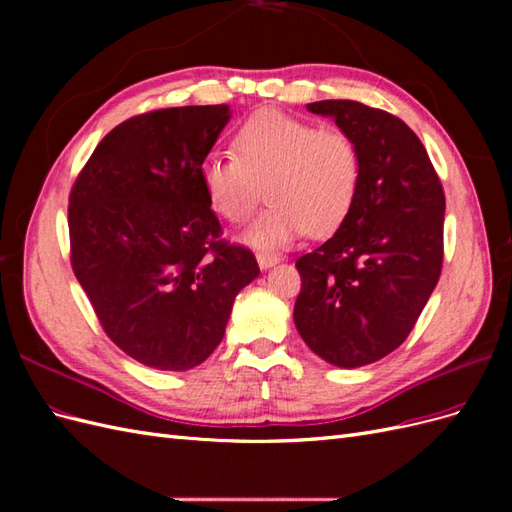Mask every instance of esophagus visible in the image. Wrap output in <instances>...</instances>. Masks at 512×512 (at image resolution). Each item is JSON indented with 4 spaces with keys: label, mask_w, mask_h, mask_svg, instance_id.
Here are the masks:
<instances>
[{
    "label": "esophagus",
    "mask_w": 512,
    "mask_h": 512,
    "mask_svg": "<svg viewBox=\"0 0 512 512\" xmlns=\"http://www.w3.org/2000/svg\"><path fill=\"white\" fill-rule=\"evenodd\" d=\"M256 260H258V267L260 269H271L273 265H277V262H280V256L269 254V252H258Z\"/></svg>",
    "instance_id": "obj_1"
}]
</instances>
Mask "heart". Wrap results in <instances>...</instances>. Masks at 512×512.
Returning <instances> with one entry per match:
<instances>
[{
	"label": "heart",
	"mask_w": 512,
	"mask_h": 512,
	"mask_svg": "<svg viewBox=\"0 0 512 512\" xmlns=\"http://www.w3.org/2000/svg\"><path fill=\"white\" fill-rule=\"evenodd\" d=\"M234 153H209L198 168L211 209L230 224L252 218L262 185L269 207L245 243L275 252L305 237L329 235L350 213L361 185V153L342 130L280 111H258L232 136Z\"/></svg>",
	"instance_id": "1"
}]
</instances>
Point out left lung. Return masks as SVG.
Segmentation results:
<instances>
[{
  "mask_svg": "<svg viewBox=\"0 0 512 512\" xmlns=\"http://www.w3.org/2000/svg\"><path fill=\"white\" fill-rule=\"evenodd\" d=\"M361 153V185L346 220L297 260L294 324L320 359L363 367L414 329L444 256V190L423 143L399 117L354 100L307 104Z\"/></svg>",
  "mask_w": 512,
  "mask_h": 512,
  "instance_id": "8db88e82",
  "label": "left lung"
}]
</instances>
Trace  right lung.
<instances>
[{
    "label": "right lung",
    "mask_w": 512,
    "mask_h": 512,
    "mask_svg": "<svg viewBox=\"0 0 512 512\" xmlns=\"http://www.w3.org/2000/svg\"><path fill=\"white\" fill-rule=\"evenodd\" d=\"M228 104L136 115L108 132L70 192V260L104 333L153 369L185 371L222 342L254 254L220 241L198 168Z\"/></svg>",
    "instance_id": "1"
}]
</instances>
